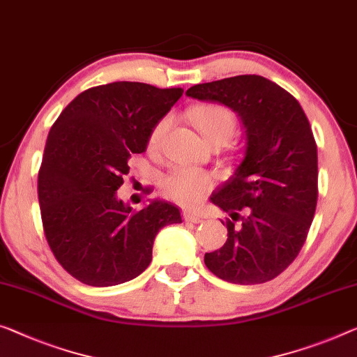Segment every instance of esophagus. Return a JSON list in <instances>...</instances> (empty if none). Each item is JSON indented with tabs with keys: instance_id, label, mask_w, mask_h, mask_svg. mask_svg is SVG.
Returning <instances> with one entry per match:
<instances>
[{
	"instance_id": "1",
	"label": "esophagus",
	"mask_w": 357,
	"mask_h": 357,
	"mask_svg": "<svg viewBox=\"0 0 357 357\" xmlns=\"http://www.w3.org/2000/svg\"><path fill=\"white\" fill-rule=\"evenodd\" d=\"M183 220L185 222H191V223H199L201 222V215L195 211H183Z\"/></svg>"
}]
</instances>
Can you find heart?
Listing matches in <instances>:
<instances>
[{
	"label": "heart",
	"instance_id": "b5f03b06",
	"mask_svg": "<svg viewBox=\"0 0 357 357\" xmlns=\"http://www.w3.org/2000/svg\"><path fill=\"white\" fill-rule=\"evenodd\" d=\"M191 119L209 144L215 140L228 142L236 132L233 113L222 105L196 107L191 112ZM169 126H171V118H162L155 124L148 135V150L156 151L160 148ZM213 182H215V177L211 172L191 166H178L166 175L162 188L171 199L183 206H193L209 193Z\"/></svg>",
	"mask_w": 357,
	"mask_h": 357
}]
</instances>
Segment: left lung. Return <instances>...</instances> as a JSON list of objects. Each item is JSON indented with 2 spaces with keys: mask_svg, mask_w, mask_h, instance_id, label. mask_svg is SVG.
<instances>
[{
  "mask_svg": "<svg viewBox=\"0 0 357 357\" xmlns=\"http://www.w3.org/2000/svg\"><path fill=\"white\" fill-rule=\"evenodd\" d=\"M186 96L231 108L245 132L243 161L211 196L231 218L206 266L241 286L271 281L298 255L314 217L317 146L308 118L297 98L259 75L196 84Z\"/></svg>",
  "mask_w": 357,
  "mask_h": 357,
  "instance_id": "left-lung-1",
  "label": "left lung"
}]
</instances>
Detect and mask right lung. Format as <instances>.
I'll list each match as a JSON object with an SVG mask.
<instances>
[{
  "label": "right lung",
  "mask_w": 357,
  "mask_h": 357,
  "mask_svg": "<svg viewBox=\"0 0 357 357\" xmlns=\"http://www.w3.org/2000/svg\"><path fill=\"white\" fill-rule=\"evenodd\" d=\"M183 89L118 81L73 98L49 130L38 174L41 220L54 257L94 287L128 282L146 270L160 229L182 223L172 202L142 211L118 197L129 160Z\"/></svg>",
  "instance_id": "obj_1"
}]
</instances>
